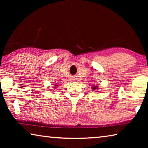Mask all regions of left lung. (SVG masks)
Wrapping results in <instances>:
<instances>
[{
	"label": "left lung",
	"instance_id": "left-lung-1",
	"mask_svg": "<svg viewBox=\"0 0 148 148\" xmlns=\"http://www.w3.org/2000/svg\"><path fill=\"white\" fill-rule=\"evenodd\" d=\"M98 89V87H97V86H95V87H92V89Z\"/></svg>",
	"mask_w": 148,
	"mask_h": 148
}]
</instances>
